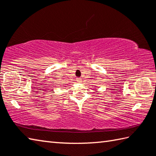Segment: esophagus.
Segmentation results:
<instances>
[{"mask_svg":"<svg viewBox=\"0 0 156 156\" xmlns=\"http://www.w3.org/2000/svg\"><path fill=\"white\" fill-rule=\"evenodd\" d=\"M76 80H77L78 83H82V78H77Z\"/></svg>","mask_w":156,"mask_h":156,"instance_id":"obj_1","label":"esophagus"}]
</instances>
